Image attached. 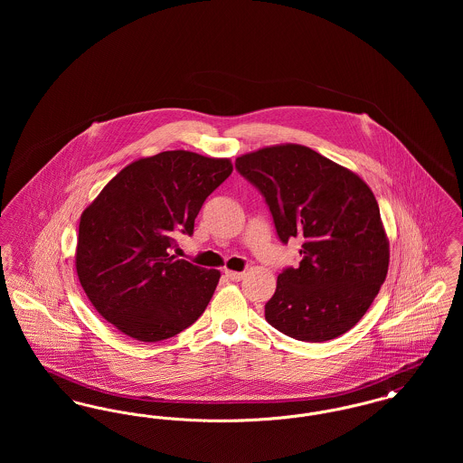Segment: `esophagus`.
I'll return each mask as SVG.
<instances>
[{
  "label": "esophagus",
  "instance_id": "34e87169",
  "mask_svg": "<svg viewBox=\"0 0 463 463\" xmlns=\"http://www.w3.org/2000/svg\"><path fill=\"white\" fill-rule=\"evenodd\" d=\"M225 278H229L231 281H241L244 278V272H238V270H225Z\"/></svg>",
  "mask_w": 463,
  "mask_h": 463
}]
</instances>
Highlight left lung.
I'll list each match as a JSON object with an SVG mask.
<instances>
[{"label": "left lung", "mask_w": 463, "mask_h": 463, "mask_svg": "<svg viewBox=\"0 0 463 463\" xmlns=\"http://www.w3.org/2000/svg\"><path fill=\"white\" fill-rule=\"evenodd\" d=\"M236 168L262 193L279 240H304L302 262L278 276L265 304L267 323L302 342L351 330L373 304L391 259L368 184L300 144L246 153Z\"/></svg>", "instance_id": "8db88e82"}]
</instances>
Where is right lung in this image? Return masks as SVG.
Segmentation results:
<instances>
[{
	"mask_svg": "<svg viewBox=\"0 0 463 463\" xmlns=\"http://www.w3.org/2000/svg\"><path fill=\"white\" fill-rule=\"evenodd\" d=\"M231 172L229 157L165 151L125 166L83 210L78 279L116 330L159 342L204 312L221 270L176 260L170 248L178 231L193 234L204 199Z\"/></svg>",
	"mask_w": 463,
	"mask_h": 463,
	"instance_id": "obj_1",
	"label": "right lung"
}]
</instances>
